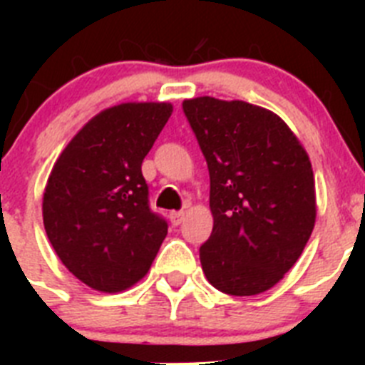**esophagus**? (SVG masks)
<instances>
[{
    "label": "esophagus",
    "mask_w": 365,
    "mask_h": 365,
    "mask_svg": "<svg viewBox=\"0 0 365 365\" xmlns=\"http://www.w3.org/2000/svg\"><path fill=\"white\" fill-rule=\"evenodd\" d=\"M170 219H172V222L175 225V227H179L180 222L185 221V212H182V210L170 212Z\"/></svg>",
    "instance_id": "1"
}]
</instances>
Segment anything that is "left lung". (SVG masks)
<instances>
[{
  "instance_id": "8db88e82",
  "label": "left lung",
  "mask_w": 365,
  "mask_h": 365,
  "mask_svg": "<svg viewBox=\"0 0 365 365\" xmlns=\"http://www.w3.org/2000/svg\"><path fill=\"white\" fill-rule=\"evenodd\" d=\"M182 109L210 172L206 279L232 296L261 294L292 269L314 228L307 151L276 113L243 100L197 96Z\"/></svg>"
}]
</instances>
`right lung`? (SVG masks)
Listing matches in <instances>:
<instances>
[{
  "instance_id": "obj_1",
  "label": "right lung",
  "mask_w": 365,
  "mask_h": 365,
  "mask_svg": "<svg viewBox=\"0 0 365 365\" xmlns=\"http://www.w3.org/2000/svg\"><path fill=\"white\" fill-rule=\"evenodd\" d=\"M173 106L125 102L100 111L71 138L43 192V227L73 276L122 292L150 270L168 234L150 210L143 160Z\"/></svg>"
}]
</instances>
